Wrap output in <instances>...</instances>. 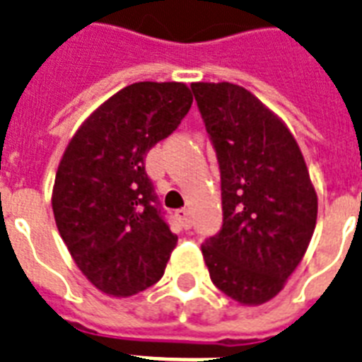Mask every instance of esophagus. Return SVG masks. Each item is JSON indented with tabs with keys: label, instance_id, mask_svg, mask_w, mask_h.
<instances>
[{
	"label": "esophagus",
	"instance_id": "1",
	"mask_svg": "<svg viewBox=\"0 0 362 362\" xmlns=\"http://www.w3.org/2000/svg\"><path fill=\"white\" fill-rule=\"evenodd\" d=\"M175 219L179 221V225L183 226V228H190V225H192L189 209H177V211H175Z\"/></svg>",
	"mask_w": 362,
	"mask_h": 362
}]
</instances>
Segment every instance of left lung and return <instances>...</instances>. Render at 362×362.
Returning <instances> with one entry per match:
<instances>
[{
    "instance_id": "8db88e82",
    "label": "left lung",
    "mask_w": 362,
    "mask_h": 362,
    "mask_svg": "<svg viewBox=\"0 0 362 362\" xmlns=\"http://www.w3.org/2000/svg\"><path fill=\"white\" fill-rule=\"evenodd\" d=\"M221 170L223 226L202 243L215 287L264 304L300 264L317 194L298 143L259 98L232 83H192Z\"/></svg>"
}]
</instances>
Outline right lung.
Here are the masks:
<instances>
[{
	"instance_id": "add662e5",
	"label": "right lung",
	"mask_w": 362,
	"mask_h": 362,
	"mask_svg": "<svg viewBox=\"0 0 362 362\" xmlns=\"http://www.w3.org/2000/svg\"><path fill=\"white\" fill-rule=\"evenodd\" d=\"M190 105L183 83H134L81 124L62 156L56 226L75 264L105 295L132 296L164 276L177 236L143 160Z\"/></svg>"
}]
</instances>
